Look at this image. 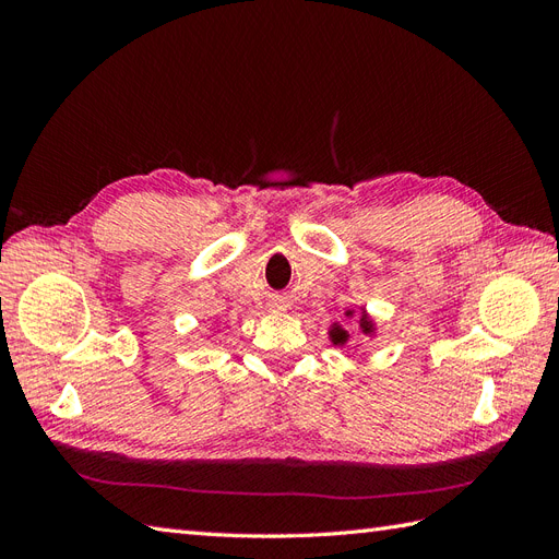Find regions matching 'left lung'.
Instances as JSON below:
<instances>
[{
	"label": "left lung",
	"instance_id": "obj_1",
	"mask_svg": "<svg viewBox=\"0 0 559 559\" xmlns=\"http://www.w3.org/2000/svg\"><path fill=\"white\" fill-rule=\"evenodd\" d=\"M361 329L366 331V333H370V331H373V324H370V321H366V317H361ZM333 343H345V337H347V333L343 331V329H333Z\"/></svg>",
	"mask_w": 559,
	"mask_h": 559
}]
</instances>
